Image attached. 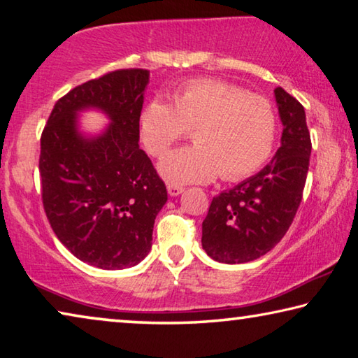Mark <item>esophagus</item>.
I'll list each match as a JSON object with an SVG mask.
<instances>
[{
	"label": "esophagus",
	"mask_w": 358,
	"mask_h": 358,
	"mask_svg": "<svg viewBox=\"0 0 358 358\" xmlns=\"http://www.w3.org/2000/svg\"><path fill=\"white\" fill-rule=\"evenodd\" d=\"M185 189L181 186H173V185H169L167 186V192H169V196H172V197H177V196H180L181 192H183Z\"/></svg>",
	"instance_id": "34e87169"
}]
</instances>
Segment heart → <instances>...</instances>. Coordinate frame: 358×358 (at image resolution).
<instances>
[{
    "mask_svg": "<svg viewBox=\"0 0 358 358\" xmlns=\"http://www.w3.org/2000/svg\"><path fill=\"white\" fill-rule=\"evenodd\" d=\"M192 131V147L173 150L157 164L169 185L241 180L257 172L273 151L276 115L260 96L217 80H192L172 94L148 101L138 132L150 155L161 156Z\"/></svg>",
    "mask_w": 358,
    "mask_h": 358,
    "instance_id": "obj_1",
    "label": "heart"
}]
</instances>
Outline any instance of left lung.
<instances>
[{"mask_svg":"<svg viewBox=\"0 0 358 358\" xmlns=\"http://www.w3.org/2000/svg\"><path fill=\"white\" fill-rule=\"evenodd\" d=\"M281 147L262 171L213 197L202 222V248L222 264H245L273 250L300 207L311 156L305 108L275 90Z\"/></svg>","mask_w":358,"mask_h":358,"instance_id":"1","label":"left lung"}]
</instances>
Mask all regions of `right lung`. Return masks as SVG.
I'll list each match as a JSON object with an SVG mask.
<instances>
[{
	"instance_id": "1",
	"label": "right lung",
	"mask_w": 358,
	"mask_h": 358,
	"mask_svg": "<svg viewBox=\"0 0 358 358\" xmlns=\"http://www.w3.org/2000/svg\"><path fill=\"white\" fill-rule=\"evenodd\" d=\"M150 71L121 69L78 85L59 99L41 137L42 202L58 240L82 262L121 270L148 256L167 189L138 147V117ZM111 121L98 135L78 113Z\"/></svg>"
}]
</instances>
